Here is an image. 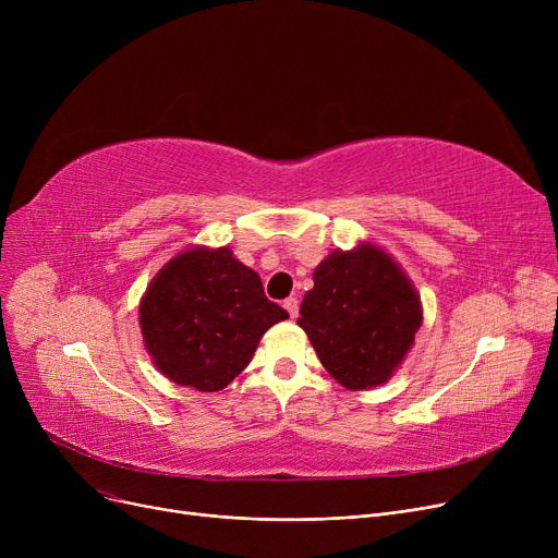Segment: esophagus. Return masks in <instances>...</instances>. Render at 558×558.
I'll list each match as a JSON object with an SVG mask.
<instances>
[{
	"instance_id": "34e87169",
	"label": "esophagus",
	"mask_w": 558,
	"mask_h": 558,
	"mask_svg": "<svg viewBox=\"0 0 558 558\" xmlns=\"http://www.w3.org/2000/svg\"><path fill=\"white\" fill-rule=\"evenodd\" d=\"M282 307L289 312V316H291V318H296V316H299V301H296V299H284Z\"/></svg>"
}]
</instances>
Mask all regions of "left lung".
Masks as SVG:
<instances>
[{
  "mask_svg": "<svg viewBox=\"0 0 558 558\" xmlns=\"http://www.w3.org/2000/svg\"><path fill=\"white\" fill-rule=\"evenodd\" d=\"M423 324L416 289L396 259L371 242L332 251L314 269L299 326L320 364L353 391L385 385Z\"/></svg>",
  "mask_w": 558,
  "mask_h": 558,
  "instance_id": "left-lung-1",
  "label": "left lung"
}]
</instances>
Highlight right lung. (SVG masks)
Returning <instances> with one entry per match:
<instances>
[{
  "instance_id": "right-lung-1",
  "label": "right lung",
  "mask_w": 558,
  "mask_h": 558,
  "mask_svg": "<svg viewBox=\"0 0 558 558\" xmlns=\"http://www.w3.org/2000/svg\"><path fill=\"white\" fill-rule=\"evenodd\" d=\"M287 316L228 246H194L171 257L140 301L146 353L171 383L196 391L230 385L262 335Z\"/></svg>"
}]
</instances>
